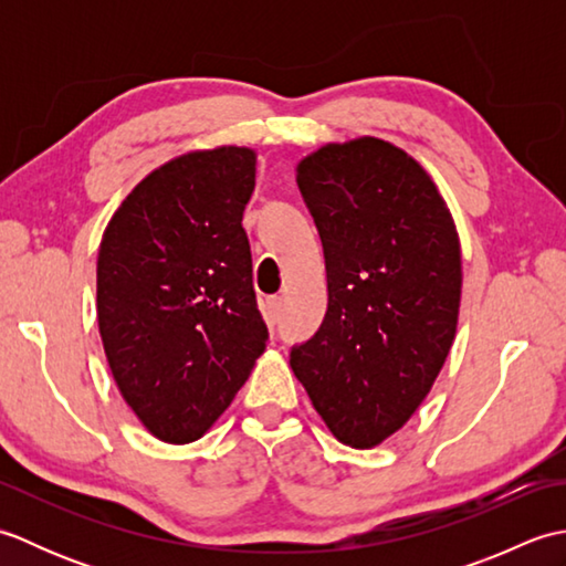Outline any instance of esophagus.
Returning <instances> with one entry per match:
<instances>
[{
    "label": "esophagus",
    "instance_id": "obj_1",
    "mask_svg": "<svg viewBox=\"0 0 566 566\" xmlns=\"http://www.w3.org/2000/svg\"><path fill=\"white\" fill-rule=\"evenodd\" d=\"M282 318V296H272L268 298V304H264V321H268V326H276Z\"/></svg>",
    "mask_w": 566,
    "mask_h": 566
}]
</instances>
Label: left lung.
Here are the masks:
<instances>
[{
  "label": "left lung",
  "mask_w": 566,
  "mask_h": 566,
  "mask_svg": "<svg viewBox=\"0 0 566 566\" xmlns=\"http://www.w3.org/2000/svg\"><path fill=\"white\" fill-rule=\"evenodd\" d=\"M328 276V311L290 365L323 423L357 450L416 413L457 333L462 250L438 185L394 143H326L296 165Z\"/></svg>",
  "instance_id": "8db88e82"
}]
</instances>
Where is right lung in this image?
Returning <instances> with one entry per match:
<instances>
[{"instance_id":"1","label":"right lung","mask_w":566,"mask_h":566,"mask_svg":"<svg viewBox=\"0 0 566 566\" xmlns=\"http://www.w3.org/2000/svg\"><path fill=\"white\" fill-rule=\"evenodd\" d=\"M258 153L219 146L155 167L106 223L97 321L118 391L150 436L199 440L268 345L243 211Z\"/></svg>"}]
</instances>
